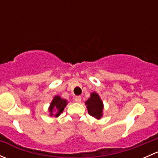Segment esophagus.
<instances>
[{"instance_id":"obj_1","label":"esophagus","mask_w":158,"mask_h":158,"mask_svg":"<svg viewBox=\"0 0 158 158\" xmlns=\"http://www.w3.org/2000/svg\"><path fill=\"white\" fill-rule=\"evenodd\" d=\"M74 100H75V102H76L79 103V102H81V101H82V98H81L80 96H76V98H74Z\"/></svg>"}]
</instances>
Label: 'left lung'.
<instances>
[{"label":"left lung","mask_w":158,"mask_h":158,"mask_svg":"<svg viewBox=\"0 0 158 158\" xmlns=\"http://www.w3.org/2000/svg\"><path fill=\"white\" fill-rule=\"evenodd\" d=\"M85 106L87 107L89 114L96 119H100L103 115V105L102 100L101 99L98 93L95 92L90 94V97L85 101Z\"/></svg>","instance_id":"obj_1"}]
</instances>
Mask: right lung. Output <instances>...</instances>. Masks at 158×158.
I'll return each mask as SVG.
<instances>
[{
    "label": "right lung",
    "instance_id": "obj_1",
    "mask_svg": "<svg viewBox=\"0 0 158 158\" xmlns=\"http://www.w3.org/2000/svg\"><path fill=\"white\" fill-rule=\"evenodd\" d=\"M67 100L61 98L60 95H56L53 97V99L52 100L51 103L49 106V112L50 117L54 116L57 118L63 113L66 106H67Z\"/></svg>",
    "mask_w": 158,
    "mask_h": 158
}]
</instances>
